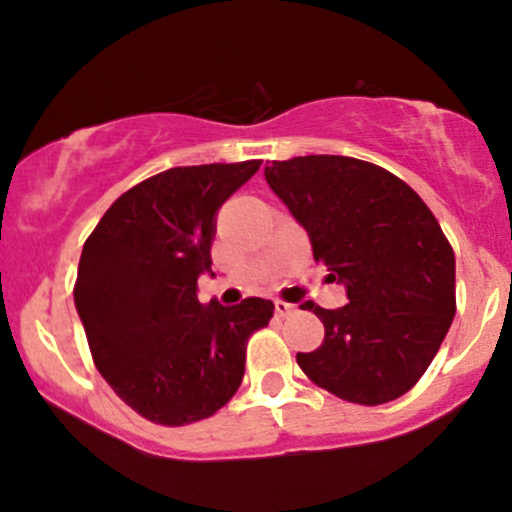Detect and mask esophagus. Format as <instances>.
Instances as JSON below:
<instances>
[{
	"mask_svg": "<svg viewBox=\"0 0 512 512\" xmlns=\"http://www.w3.org/2000/svg\"><path fill=\"white\" fill-rule=\"evenodd\" d=\"M294 311V306L292 304H287V301H282V299H277L274 301V314L279 316V319H284V316H289Z\"/></svg>",
	"mask_w": 512,
	"mask_h": 512,
	"instance_id": "esophagus-1",
	"label": "esophagus"
}]
</instances>
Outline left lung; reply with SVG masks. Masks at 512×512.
<instances>
[{"label": "left lung", "mask_w": 512, "mask_h": 512, "mask_svg": "<svg viewBox=\"0 0 512 512\" xmlns=\"http://www.w3.org/2000/svg\"><path fill=\"white\" fill-rule=\"evenodd\" d=\"M267 184L309 233L314 260L346 284L341 309H309L324 343L297 353L306 378L355 405L417 385L456 314V260L427 203L370 161L311 154L265 166Z\"/></svg>", "instance_id": "left-lung-1"}]
</instances>
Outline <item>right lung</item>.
Listing matches in <instances>:
<instances>
[{
	"label": "right lung",
	"instance_id": "1",
	"mask_svg": "<svg viewBox=\"0 0 512 512\" xmlns=\"http://www.w3.org/2000/svg\"><path fill=\"white\" fill-rule=\"evenodd\" d=\"M262 161L176 166L122 193L85 240L73 297L95 368L144 419L184 427L238 392L247 341L274 304L198 301L215 213Z\"/></svg>",
	"mask_w": 512,
	"mask_h": 512
}]
</instances>
